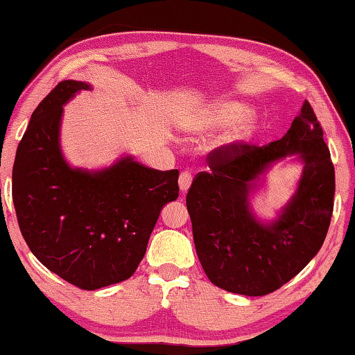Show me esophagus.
I'll use <instances>...</instances> for the list:
<instances>
[{
    "mask_svg": "<svg viewBox=\"0 0 355 355\" xmlns=\"http://www.w3.org/2000/svg\"><path fill=\"white\" fill-rule=\"evenodd\" d=\"M191 183H193V175H191L189 172H182V173H180L178 184H180V191H182V193H187V191L191 187Z\"/></svg>",
    "mask_w": 355,
    "mask_h": 355,
    "instance_id": "34e87169",
    "label": "esophagus"
}]
</instances>
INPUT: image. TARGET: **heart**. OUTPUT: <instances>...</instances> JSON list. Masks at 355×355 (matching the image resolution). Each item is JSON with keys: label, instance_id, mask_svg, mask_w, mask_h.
<instances>
[{"label": "heart", "instance_id": "1", "mask_svg": "<svg viewBox=\"0 0 355 355\" xmlns=\"http://www.w3.org/2000/svg\"><path fill=\"white\" fill-rule=\"evenodd\" d=\"M232 131L227 136L229 145H237L245 142L254 129V116L250 114L248 107L235 101H224V103L213 104L200 120L194 123L191 129L194 131H215L232 126Z\"/></svg>", "mask_w": 355, "mask_h": 355}]
</instances>
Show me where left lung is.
<instances>
[{"mask_svg":"<svg viewBox=\"0 0 355 355\" xmlns=\"http://www.w3.org/2000/svg\"><path fill=\"white\" fill-rule=\"evenodd\" d=\"M305 101L289 131L266 145H229L208 156L187 196L196 252L213 284L248 297L279 289L318 254L330 226L335 168ZM289 155L302 164L293 198L268 222L250 207L266 172Z\"/></svg>","mask_w":355,"mask_h":355,"instance_id":"left-lung-1","label":"left lung"}]
</instances>
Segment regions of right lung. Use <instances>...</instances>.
Wrapping results in <instances>:
<instances>
[{
	"instance_id": "obj_1",
	"label": "right lung",
	"mask_w": 355,
	"mask_h": 355,
	"mask_svg": "<svg viewBox=\"0 0 355 355\" xmlns=\"http://www.w3.org/2000/svg\"><path fill=\"white\" fill-rule=\"evenodd\" d=\"M92 89L63 80L33 112L17 148L12 199L28 248L67 283L94 291L132 277L178 171H156L125 155L109 167H72L61 150L63 107Z\"/></svg>"
}]
</instances>
